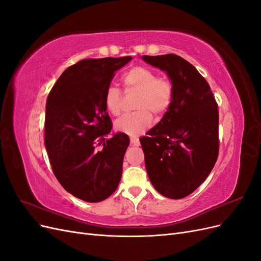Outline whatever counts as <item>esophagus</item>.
<instances>
[{
    "label": "esophagus",
    "instance_id": "obj_1",
    "mask_svg": "<svg viewBox=\"0 0 261 261\" xmlns=\"http://www.w3.org/2000/svg\"><path fill=\"white\" fill-rule=\"evenodd\" d=\"M130 144L133 145V146H139V144H140V141H139V138L138 137H136V136H130Z\"/></svg>",
    "mask_w": 261,
    "mask_h": 261
}]
</instances>
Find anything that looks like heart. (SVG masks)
I'll return each instance as SVG.
<instances>
[{"instance_id":"b5f03b06","label":"heart","mask_w":261,"mask_h":261,"mask_svg":"<svg viewBox=\"0 0 261 261\" xmlns=\"http://www.w3.org/2000/svg\"><path fill=\"white\" fill-rule=\"evenodd\" d=\"M126 91L137 92L134 112L126 113L114 123L115 129L128 135H137L148 128L153 116H162L174 99V86L168 78L158 76L153 69L143 65L129 68L123 75ZM108 111L118 115L122 108V92L115 86H109L105 92Z\"/></svg>"}]
</instances>
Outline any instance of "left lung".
<instances>
[{
	"label": "left lung",
	"instance_id": "left-lung-1",
	"mask_svg": "<svg viewBox=\"0 0 261 261\" xmlns=\"http://www.w3.org/2000/svg\"><path fill=\"white\" fill-rule=\"evenodd\" d=\"M165 70L174 99L162 120L140 138L148 176L161 195L180 199L210 174L219 155V110L207 81L176 54L144 55Z\"/></svg>",
	"mask_w": 261,
	"mask_h": 261
}]
</instances>
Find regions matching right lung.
Wrapping results in <instances>:
<instances>
[{"instance_id": "add662e5", "label": "right lung", "mask_w": 261, "mask_h": 261, "mask_svg": "<svg viewBox=\"0 0 261 261\" xmlns=\"http://www.w3.org/2000/svg\"><path fill=\"white\" fill-rule=\"evenodd\" d=\"M132 57L85 59L67 67L46 99L44 145L52 171L68 193L87 202L111 196L122 177L129 138L114 133L105 92Z\"/></svg>"}]
</instances>
